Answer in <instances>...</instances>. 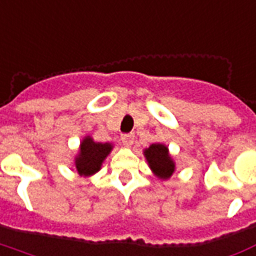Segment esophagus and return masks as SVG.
Instances as JSON below:
<instances>
[{"mask_svg":"<svg viewBox=\"0 0 256 256\" xmlns=\"http://www.w3.org/2000/svg\"><path fill=\"white\" fill-rule=\"evenodd\" d=\"M134 139H135V135H134V134H124V135H121V142H122V144L126 147H130L134 144Z\"/></svg>","mask_w":256,"mask_h":256,"instance_id":"esophagus-1","label":"esophagus"}]
</instances>
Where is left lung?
Here are the masks:
<instances>
[{
	"label": "left lung",
	"instance_id": "obj_1",
	"mask_svg": "<svg viewBox=\"0 0 256 256\" xmlns=\"http://www.w3.org/2000/svg\"><path fill=\"white\" fill-rule=\"evenodd\" d=\"M146 156L147 164L158 178L168 180L176 170V165L172 160L169 150L162 143H154L148 148L143 151Z\"/></svg>",
	"mask_w": 256,
	"mask_h": 256
}]
</instances>
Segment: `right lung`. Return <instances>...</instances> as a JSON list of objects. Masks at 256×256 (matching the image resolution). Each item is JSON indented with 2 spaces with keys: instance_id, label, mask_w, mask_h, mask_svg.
I'll list each match as a JSON object with an SVG mask.
<instances>
[{
  "instance_id": "right-lung-1",
  "label": "right lung",
  "mask_w": 256,
  "mask_h": 256,
  "mask_svg": "<svg viewBox=\"0 0 256 256\" xmlns=\"http://www.w3.org/2000/svg\"><path fill=\"white\" fill-rule=\"evenodd\" d=\"M113 150L112 143L94 142L91 136H86L80 143L79 154L74 158V168L80 176H92L100 170L102 162Z\"/></svg>"
}]
</instances>
